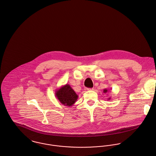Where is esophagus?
I'll return each instance as SVG.
<instances>
[{
	"label": "esophagus",
	"mask_w": 156,
	"mask_h": 156,
	"mask_svg": "<svg viewBox=\"0 0 156 156\" xmlns=\"http://www.w3.org/2000/svg\"><path fill=\"white\" fill-rule=\"evenodd\" d=\"M87 90H94V88H87Z\"/></svg>",
	"instance_id": "esophagus-1"
}]
</instances>
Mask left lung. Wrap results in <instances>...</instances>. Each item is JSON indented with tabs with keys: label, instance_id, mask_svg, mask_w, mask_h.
<instances>
[{
	"label": "left lung",
	"instance_id": "1",
	"mask_svg": "<svg viewBox=\"0 0 156 156\" xmlns=\"http://www.w3.org/2000/svg\"><path fill=\"white\" fill-rule=\"evenodd\" d=\"M103 92H104V93H105H105H107V92H108V90H107V89H105L104 90V91H103ZM110 99H111V98H108V100H110Z\"/></svg>",
	"mask_w": 156,
	"mask_h": 156
}]
</instances>
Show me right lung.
<instances>
[{"instance_id": "obj_1", "label": "right lung", "mask_w": 156, "mask_h": 156, "mask_svg": "<svg viewBox=\"0 0 156 156\" xmlns=\"http://www.w3.org/2000/svg\"><path fill=\"white\" fill-rule=\"evenodd\" d=\"M55 97L64 106H72L78 98V94L68 84L55 90Z\"/></svg>"}]
</instances>
